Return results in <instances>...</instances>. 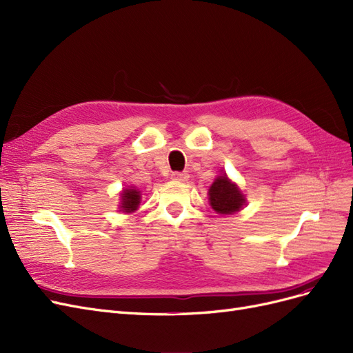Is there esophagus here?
<instances>
[{"label":"esophagus","instance_id":"34e87169","mask_svg":"<svg viewBox=\"0 0 353 353\" xmlns=\"http://www.w3.org/2000/svg\"><path fill=\"white\" fill-rule=\"evenodd\" d=\"M170 178L175 181H187L190 176L187 172H174L172 175H170Z\"/></svg>","mask_w":353,"mask_h":353}]
</instances>
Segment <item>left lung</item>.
Segmentation results:
<instances>
[{"instance_id":"obj_1","label":"left lung","mask_w":353,"mask_h":353,"mask_svg":"<svg viewBox=\"0 0 353 353\" xmlns=\"http://www.w3.org/2000/svg\"><path fill=\"white\" fill-rule=\"evenodd\" d=\"M210 206L222 215H231L244 205V196L236 184H231L230 179L223 175L218 176L209 190Z\"/></svg>"}]
</instances>
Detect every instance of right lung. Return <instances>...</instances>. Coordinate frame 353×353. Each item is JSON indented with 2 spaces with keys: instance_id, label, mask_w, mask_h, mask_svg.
<instances>
[{
  "instance_id": "1",
  "label": "right lung",
  "mask_w": 353,
  "mask_h": 353,
  "mask_svg": "<svg viewBox=\"0 0 353 353\" xmlns=\"http://www.w3.org/2000/svg\"><path fill=\"white\" fill-rule=\"evenodd\" d=\"M138 205H140V191L134 188L123 190L121 209L123 212H134L137 210Z\"/></svg>"
}]
</instances>
